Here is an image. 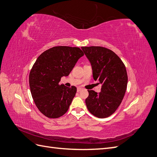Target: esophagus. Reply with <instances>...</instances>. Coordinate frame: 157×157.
I'll list each match as a JSON object with an SVG mask.
<instances>
[{
	"instance_id": "1",
	"label": "esophagus",
	"mask_w": 157,
	"mask_h": 157,
	"mask_svg": "<svg viewBox=\"0 0 157 157\" xmlns=\"http://www.w3.org/2000/svg\"><path fill=\"white\" fill-rule=\"evenodd\" d=\"M83 89L82 88V87H78V89H77V92H81V91Z\"/></svg>"
}]
</instances>
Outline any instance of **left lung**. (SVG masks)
Returning <instances> with one entry per match:
<instances>
[{
	"instance_id": "left-lung-1",
	"label": "left lung",
	"mask_w": 157,
	"mask_h": 157,
	"mask_svg": "<svg viewBox=\"0 0 157 157\" xmlns=\"http://www.w3.org/2000/svg\"><path fill=\"white\" fill-rule=\"evenodd\" d=\"M82 49L92 65L94 80L102 85L100 93L87 90L86 106L96 117L107 118L117 110L124 96L128 83L126 67L117 55L105 47H82Z\"/></svg>"
}]
</instances>
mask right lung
<instances>
[{
	"label": "right lung",
	"instance_id": "right-lung-1",
	"mask_svg": "<svg viewBox=\"0 0 157 157\" xmlns=\"http://www.w3.org/2000/svg\"><path fill=\"white\" fill-rule=\"evenodd\" d=\"M83 56L79 47L56 46L42 53L33 65L29 74L32 98L47 118H59L68 110L77 88L60 85L59 82L70 74Z\"/></svg>",
	"mask_w": 157,
	"mask_h": 157
}]
</instances>
